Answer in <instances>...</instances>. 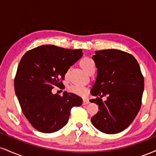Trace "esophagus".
<instances>
[{"label":"esophagus","instance_id":"1","mask_svg":"<svg viewBox=\"0 0 156 156\" xmlns=\"http://www.w3.org/2000/svg\"><path fill=\"white\" fill-rule=\"evenodd\" d=\"M88 103H89V101L87 98H83V105H87L88 104Z\"/></svg>","mask_w":156,"mask_h":156}]
</instances>
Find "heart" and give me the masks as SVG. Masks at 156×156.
Returning a JSON list of instances; mask_svg holds the SVG:
<instances>
[{
    "instance_id": "b5f03b06",
    "label": "heart",
    "mask_w": 156,
    "mask_h": 156,
    "mask_svg": "<svg viewBox=\"0 0 156 156\" xmlns=\"http://www.w3.org/2000/svg\"><path fill=\"white\" fill-rule=\"evenodd\" d=\"M80 65L85 71H88L91 67H92L93 66H94V62H93V60L89 58H84L80 61ZM69 90L71 92L75 93L76 94H79V95H85L87 93V87L85 86L81 85V84H73L70 87H69Z\"/></svg>"
}]
</instances>
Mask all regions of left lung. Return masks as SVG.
<instances>
[{
	"mask_svg": "<svg viewBox=\"0 0 156 156\" xmlns=\"http://www.w3.org/2000/svg\"><path fill=\"white\" fill-rule=\"evenodd\" d=\"M92 59L98 76L90 102L98 105V112L91 118L94 127L108 134L126 129L140 110L144 91V77L133 55L115 49L95 51ZM104 96L107 100L103 101Z\"/></svg>",
	"mask_w": 156,
	"mask_h": 156,
	"instance_id": "obj_1",
	"label": "left lung"
}]
</instances>
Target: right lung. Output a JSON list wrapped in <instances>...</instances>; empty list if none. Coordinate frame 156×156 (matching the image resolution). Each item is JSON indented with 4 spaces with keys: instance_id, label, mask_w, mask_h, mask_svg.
<instances>
[{
    "instance_id": "obj_1",
    "label": "right lung",
    "mask_w": 156,
    "mask_h": 156,
    "mask_svg": "<svg viewBox=\"0 0 156 156\" xmlns=\"http://www.w3.org/2000/svg\"><path fill=\"white\" fill-rule=\"evenodd\" d=\"M82 55L81 49L52 44L23 55L16 73L15 91L23 114L36 130L45 133L60 130L69 120L71 108L82 104V98L76 94L64 92L61 96L51 92L55 87H63L66 73Z\"/></svg>"
}]
</instances>
